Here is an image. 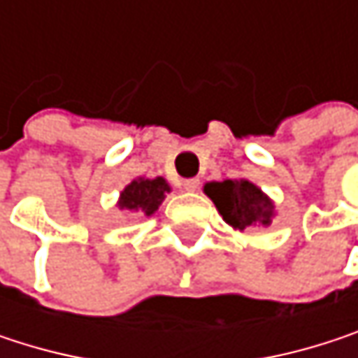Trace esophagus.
<instances>
[{
    "instance_id": "obj_1",
    "label": "esophagus",
    "mask_w": 358,
    "mask_h": 358,
    "mask_svg": "<svg viewBox=\"0 0 358 358\" xmlns=\"http://www.w3.org/2000/svg\"><path fill=\"white\" fill-rule=\"evenodd\" d=\"M199 184H201L199 178H188L182 182V188H184V190H188V192H194V190L199 188Z\"/></svg>"
}]
</instances>
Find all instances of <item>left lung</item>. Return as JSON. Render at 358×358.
Segmentation results:
<instances>
[{
    "label": "left lung",
    "mask_w": 358,
    "mask_h": 358,
    "mask_svg": "<svg viewBox=\"0 0 358 358\" xmlns=\"http://www.w3.org/2000/svg\"><path fill=\"white\" fill-rule=\"evenodd\" d=\"M205 194L215 203L226 224L245 230L249 226L267 228L273 217L271 201L249 180H224L205 184Z\"/></svg>",
    "instance_id": "left-lung-1"
}]
</instances>
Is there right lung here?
<instances>
[{"label": "right lung", "mask_w": 358, "mask_h": 358, "mask_svg": "<svg viewBox=\"0 0 358 358\" xmlns=\"http://www.w3.org/2000/svg\"><path fill=\"white\" fill-rule=\"evenodd\" d=\"M166 192H170V186L164 178L134 180L124 188L120 196V209H130V211L141 209L145 215H151L162 205Z\"/></svg>", "instance_id": "1"}]
</instances>
